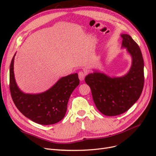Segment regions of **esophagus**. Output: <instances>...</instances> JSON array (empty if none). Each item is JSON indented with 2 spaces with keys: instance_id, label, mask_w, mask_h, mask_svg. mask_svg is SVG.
<instances>
[{
  "instance_id": "obj_1",
  "label": "esophagus",
  "mask_w": 156,
  "mask_h": 156,
  "mask_svg": "<svg viewBox=\"0 0 156 156\" xmlns=\"http://www.w3.org/2000/svg\"><path fill=\"white\" fill-rule=\"evenodd\" d=\"M85 76H86V73L85 71H80L78 73V77H79V79L81 81H83L84 80Z\"/></svg>"
}]
</instances>
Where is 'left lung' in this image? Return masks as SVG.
I'll use <instances>...</instances> for the list:
<instances>
[{"instance_id": "left-lung-1", "label": "left lung", "mask_w": 156, "mask_h": 156, "mask_svg": "<svg viewBox=\"0 0 156 156\" xmlns=\"http://www.w3.org/2000/svg\"><path fill=\"white\" fill-rule=\"evenodd\" d=\"M122 47L132 57V65L126 75L111 78L95 71L85 79L90 87L94 102L105 116H117L127 111L140 97L144 85V59L140 48L129 35L122 34Z\"/></svg>"}]
</instances>
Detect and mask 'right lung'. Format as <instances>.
<instances>
[{"mask_svg":"<svg viewBox=\"0 0 156 156\" xmlns=\"http://www.w3.org/2000/svg\"><path fill=\"white\" fill-rule=\"evenodd\" d=\"M10 65L9 88L12 101L24 116L40 125H49L64 117L71 94L79 85L77 73L62 77L50 89L39 94L22 92L16 85L14 75V59Z\"/></svg>","mask_w":156,"mask_h":156,"instance_id":"right-lung-1","label":"right lung"}]
</instances>
